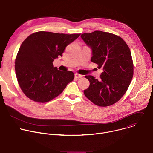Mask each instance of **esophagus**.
I'll return each instance as SVG.
<instances>
[{
	"label": "esophagus",
	"mask_w": 153,
	"mask_h": 153,
	"mask_svg": "<svg viewBox=\"0 0 153 153\" xmlns=\"http://www.w3.org/2000/svg\"><path fill=\"white\" fill-rule=\"evenodd\" d=\"M82 75H81V74H78V73H76L75 74V77H76V78H81V77H82Z\"/></svg>",
	"instance_id": "34e87169"
}]
</instances>
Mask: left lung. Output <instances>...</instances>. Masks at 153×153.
I'll return each mask as SVG.
<instances>
[{
    "label": "left lung",
    "mask_w": 153,
    "mask_h": 153,
    "mask_svg": "<svg viewBox=\"0 0 153 153\" xmlns=\"http://www.w3.org/2000/svg\"><path fill=\"white\" fill-rule=\"evenodd\" d=\"M92 51L91 62L102 68L100 79L85 76L90 86L83 91L85 96L100 106L111 105L125 94L133 76V63L125 42L113 34L95 31L80 36Z\"/></svg>",
    "instance_id": "1"
}]
</instances>
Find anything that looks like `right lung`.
Listing matches in <instances>:
<instances>
[{
  "label": "right lung",
  "mask_w": 153,
  "mask_h": 153,
  "mask_svg": "<svg viewBox=\"0 0 153 153\" xmlns=\"http://www.w3.org/2000/svg\"><path fill=\"white\" fill-rule=\"evenodd\" d=\"M80 35L39 31L22 42L15 60V71L20 88L28 98L37 102H48L73 81V72L58 70L53 62Z\"/></svg>",
  "instance_id": "right-lung-1"
}]
</instances>
